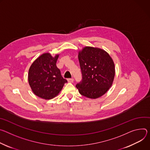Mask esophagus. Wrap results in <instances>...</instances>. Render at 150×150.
<instances>
[{"mask_svg": "<svg viewBox=\"0 0 150 150\" xmlns=\"http://www.w3.org/2000/svg\"><path fill=\"white\" fill-rule=\"evenodd\" d=\"M67 80H68V81H69V83H73V81H74L73 79H68Z\"/></svg>", "mask_w": 150, "mask_h": 150, "instance_id": "esophagus-1", "label": "esophagus"}]
</instances>
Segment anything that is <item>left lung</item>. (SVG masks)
I'll return each mask as SVG.
<instances>
[{"mask_svg":"<svg viewBox=\"0 0 150 150\" xmlns=\"http://www.w3.org/2000/svg\"><path fill=\"white\" fill-rule=\"evenodd\" d=\"M78 58L82 80L76 85L79 93L91 99L104 95L112 86L115 76V65L104 50L85 46L79 52Z\"/></svg>","mask_w":150,"mask_h":150,"instance_id":"1","label":"left lung"}]
</instances>
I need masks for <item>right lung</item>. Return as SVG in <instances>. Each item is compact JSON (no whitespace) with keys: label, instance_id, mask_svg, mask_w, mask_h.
Segmentation results:
<instances>
[{"label":"right lung","instance_id":"1","mask_svg":"<svg viewBox=\"0 0 150 150\" xmlns=\"http://www.w3.org/2000/svg\"><path fill=\"white\" fill-rule=\"evenodd\" d=\"M59 54L52 57L45 53L32 63L28 70L29 85L36 96L51 99L57 96L67 80L64 79L56 65Z\"/></svg>","mask_w":150,"mask_h":150}]
</instances>
